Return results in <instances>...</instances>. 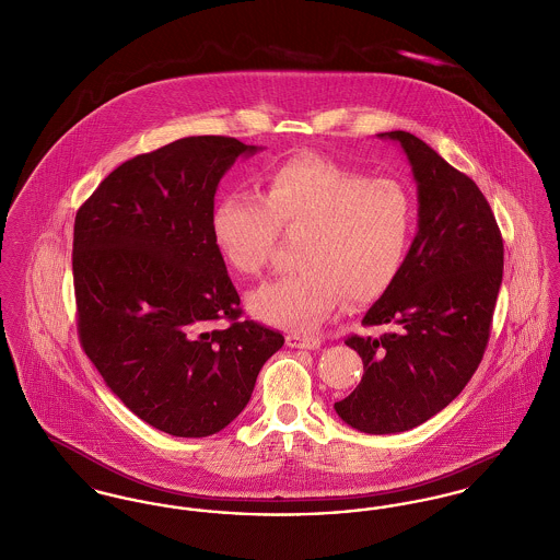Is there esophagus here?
Wrapping results in <instances>:
<instances>
[{
	"label": "esophagus",
	"mask_w": 560,
	"mask_h": 560,
	"mask_svg": "<svg viewBox=\"0 0 560 560\" xmlns=\"http://www.w3.org/2000/svg\"><path fill=\"white\" fill-rule=\"evenodd\" d=\"M288 345L296 347V349H317L322 341L315 337H302V335H288Z\"/></svg>",
	"instance_id": "esophagus-1"
}]
</instances>
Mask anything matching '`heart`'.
<instances>
[{
  "mask_svg": "<svg viewBox=\"0 0 560 560\" xmlns=\"http://www.w3.org/2000/svg\"><path fill=\"white\" fill-rule=\"evenodd\" d=\"M413 228L416 200L407 185L317 155L279 164L264 196L228 194L211 219L221 258L245 277L264 272L281 232L304 234L301 270L249 296L259 319L294 330L315 328L343 299L380 301L402 270Z\"/></svg>",
  "mask_w": 560,
  "mask_h": 560,
  "instance_id": "b5f03b06",
  "label": "heart"
}]
</instances>
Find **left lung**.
<instances>
[{
    "instance_id": "1",
    "label": "left lung",
    "mask_w": 560,
    "mask_h": 560,
    "mask_svg": "<svg viewBox=\"0 0 560 560\" xmlns=\"http://www.w3.org/2000/svg\"><path fill=\"white\" fill-rule=\"evenodd\" d=\"M380 136L407 153L420 219L400 275L362 319L364 328L392 330L345 339L364 375L335 409L369 434L416 429L465 389L483 358L503 281V236L474 180L409 131Z\"/></svg>"
}]
</instances>
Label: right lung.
Returning <instances> with one entry per match:
<instances>
[{
  "mask_svg": "<svg viewBox=\"0 0 560 560\" xmlns=\"http://www.w3.org/2000/svg\"><path fill=\"white\" fill-rule=\"evenodd\" d=\"M256 151L230 136L174 140L124 162L77 211L81 345L129 411L173 436L225 429L283 345L241 319L211 230L221 176Z\"/></svg>",
  "mask_w": 560,
  "mask_h": 560,
  "instance_id": "add662e5",
  "label": "right lung"
}]
</instances>
